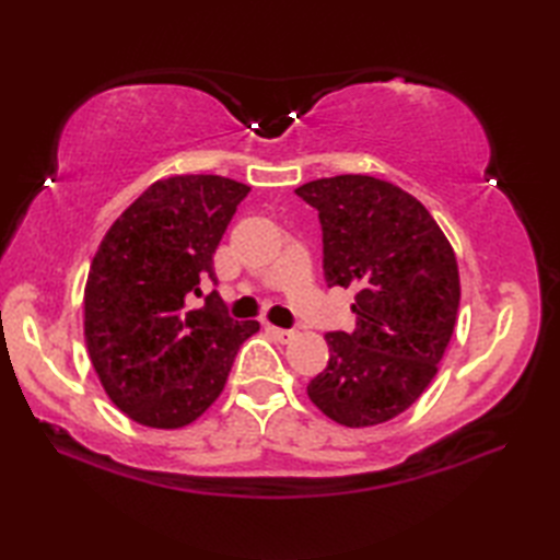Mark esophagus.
<instances>
[{
	"label": "esophagus",
	"instance_id": "1",
	"mask_svg": "<svg viewBox=\"0 0 560 560\" xmlns=\"http://www.w3.org/2000/svg\"><path fill=\"white\" fill-rule=\"evenodd\" d=\"M267 331H269L273 339L281 341V343H289L295 337L293 329H281V327H273V325H267Z\"/></svg>",
	"mask_w": 560,
	"mask_h": 560
}]
</instances>
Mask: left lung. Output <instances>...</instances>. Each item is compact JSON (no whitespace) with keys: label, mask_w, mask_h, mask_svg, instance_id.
<instances>
[{"label":"left lung","mask_w":560,"mask_h":560,"mask_svg":"<svg viewBox=\"0 0 560 560\" xmlns=\"http://www.w3.org/2000/svg\"><path fill=\"white\" fill-rule=\"evenodd\" d=\"M317 209L327 287L355 289V329L329 331L327 368L307 397L331 421L395 419L438 373L459 307L455 249L419 199L371 175L305 183Z\"/></svg>","instance_id":"obj_1"}]
</instances>
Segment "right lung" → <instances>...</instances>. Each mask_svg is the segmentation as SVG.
I'll use <instances>...</instances> for the list:
<instances>
[{"label": "right lung", "instance_id": "obj_1", "mask_svg": "<svg viewBox=\"0 0 560 560\" xmlns=\"http://www.w3.org/2000/svg\"><path fill=\"white\" fill-rule=\"evenodd\" d=\"M249 187L221 175H173L129 205L98 245L83 289V337L105 395L149 428L197 421L223 392L255 319L229 317L211 291L213 253Z\"/></svg>", "mask_w": 560, "mask_h": 560}]
</instances>
